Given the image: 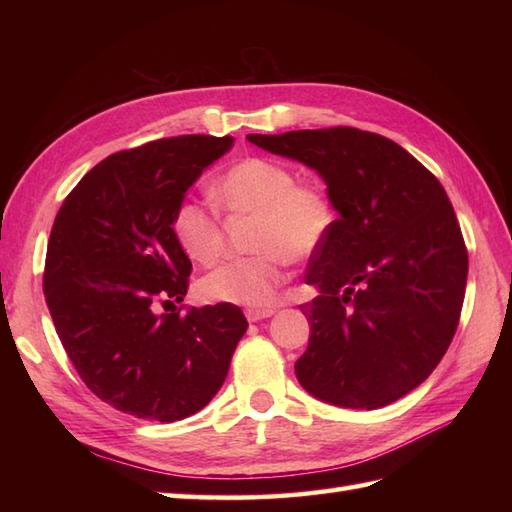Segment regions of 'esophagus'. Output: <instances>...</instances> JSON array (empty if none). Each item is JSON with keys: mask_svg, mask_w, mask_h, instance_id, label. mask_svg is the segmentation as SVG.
I'll return each instance as SVG.
<instances>
[{"mask_svg": "<svg viewBox=\"0 0 512 512\" xmlns=\"http://www.w3.org/2000/svg\"><path fill=\"white\" fill-rule=\"evenodd\" d=\"M273 314H275L273 308H248L246 310V319L250 323H257V321H262V319L273 317Z\"/></svg>", "mask_w": 512, "mask_h": 512, "instance_id": "34e87169", "label": "esophagus"}]
</instances>
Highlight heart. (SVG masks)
<instances>
[{"label":"heart","instance_id":"heart-1","mask_svg":"<svg viewBox=\"0 0 512 512\" xmlns=\"http://www.w3.org/2000/svg\"><path fill=\"white\" fill-rule=\"evenodd\" d=\"M213 200L231 213H255L250 246L257 253L226 259L198 284L202 299L264 308L286 279V264L312 257L336 224L332 198L319 184L297 182L279 160L244 158L213 184ZM171 233L191 262L211 264L222 248L220 220L198 200H182L171 217Z\"/></svg>","mask_w":512,"mask_h":512}]
</instances>
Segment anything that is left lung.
I'll list each match as a JSON object with an SVG mask.
<instances>
[{
	"label": "left lung",
	"mask_w": 512,
	"mask_h": 512,
	"mask_svg": "<svg viewBox=\"0 0 512 512\" xmlns=\"http://www.w3.org/2000/svg\"><path fill=\"white\" fill-rule=\"evenodd\" d=\"M303 162L339 213L310 259L308 350L295 374L310 396L378 409L436 369L458 328L469 255L442 184L394 140L354 127L248 134Z\"/></svg>",
	"instance_id": "left-lung-1"
}]
</instances>
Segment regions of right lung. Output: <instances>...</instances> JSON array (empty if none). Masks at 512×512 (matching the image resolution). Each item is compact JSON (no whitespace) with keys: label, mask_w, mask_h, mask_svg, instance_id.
<instances>
[{"label":"right lung","mask_w":512,"mask_h":512,"mask_svg":"<svg viewBox=\"0 0 512 512\" xmlns=\"http://www.w3.org/2000/svg\"><path fill=\"white\" fill-rule=\"evenodd\" d=\"M233 136H178L90 169L54 220L43 292L59 339L92 394L129 416L176 422L222 387L248 321L233 303L173 306L189 257L171 233L184 195Z\"/></svg>","instance_id":"right-lung-1"}]
</instances>
